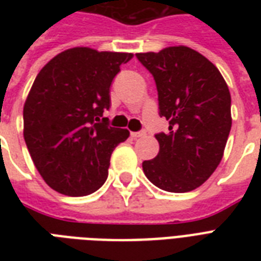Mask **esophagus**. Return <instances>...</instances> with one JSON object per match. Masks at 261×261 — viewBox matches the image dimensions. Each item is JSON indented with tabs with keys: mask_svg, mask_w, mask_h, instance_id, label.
<instances>
[{
	"mask_svg": "<svg viewBox=\"0 0 261 261\" xmlns=\"http://www.w3.org/2000/svg\"><path fill=\"white\" fill-rule=\"evenodd\" d=\"M143 135H145V131H133V133H131V137H133V138H141Z\"/></svg>",
	"mask_w": 261,
	"mask_h": 261,
	"instance_id": "obj_1",
	"label": "esophagus"
}]
</instances>
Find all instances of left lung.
I'll list each match as a JSON object with an SVG mask.
<instances>
[{"mask_svg":"<svg viewBox=\"0 0 261 261\" xmlns=\"http://www.w3.org/2000/svg\"><path fill=\"white\" fill-rule=\"evenodd\" d=\"M137 58L154 77L160 116L169 120L167 134L155 135L157 157L143 161L146 177L168 192L202 186L223 157L231 128L230 92L214 63L187 46Z\"/></svg>","mask_w":261,"mask_h":261,"instance_id":"obj_1","label":"left lung"}]
</instances>
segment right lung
<instances>
[{
	"mask_svg": "<svg viewBox=\"0 0 261 261\" xmlns=\"http://www.w3.org/2000/svg\"><path fill=\"white\" fill-rule=\"evenodd\" d=\"M131 53L73 47L36 75L22 110L24 139L35 167L54 191L85 196L108 176L112 151L130 131L108 126L110 87Z\"/></svg>",
	"mask_w": 261,
	"mask_h": 261,
	"instance_id": "obj_1",
	"label": "right lung"
}]
</instances>
